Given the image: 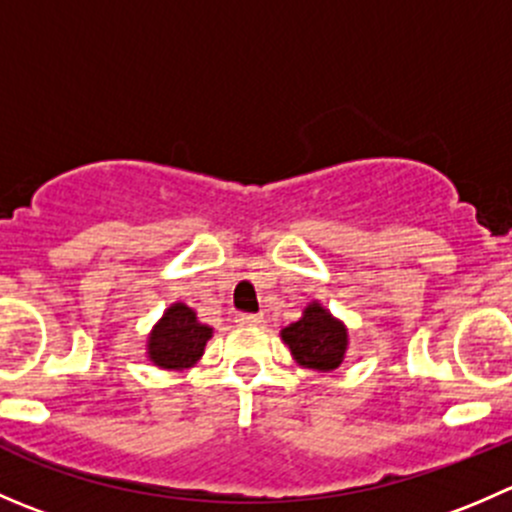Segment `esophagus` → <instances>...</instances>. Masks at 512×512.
Instances as JSON below:
<instances>
[{"instance_id":"34e87169","label":"esophagus","mask_w":512,"mask_h":512,"mask_svg":"<svg viewBox=\"0 0 512 512\" xmlns=\"http://www.w3.org/2000/svg\"><path fill=\"white\" fill-rule=\"evenodd\" d=\"M237 325H245V327H255L262 322V315H250V312H240V315L235 317Z\"/></svg>"}]
</instances>
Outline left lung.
Here are the masks:
<instances>
[{
  "label": "left lung",
  "instance_id": "8db88e82",
  "mask_svg": "<svg viewBox=\"0 0 512 512\" xmlns=\"http://www.w3.org/2000/svg\"><path fill=\"white\" fill-rule=\"evenodd\" d=\"M282 340L300 365L320 372L340 367L347 350V330L317 302L307 305L305 315L282 330Z\"/></svg>",
  "mask_w": 512,
  "mask_h": 512
}]
</instances>
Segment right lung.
I'll list each match as a JSON object with an SVG mask.
<instances>
[{"instance_id": "right-lung-1", "label": "right lung", "mask_w": 512, "mask_h": 512, "mask_svg": "<svg viewBox=\"0 0 512 512\" xmlns=\"http://www.w3.org/2000/svg\"><path fill=\"white\" fill-rule=\"evenodd\" d=\"M210 335V327L202 325L190 307L177 302L165 312L160 325L152 330L150 345H147L150 360L167 370H182V367L195 365L205 352V342L210 340Z\"/></svg>"}]
</instances>
